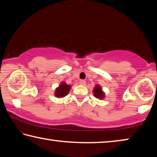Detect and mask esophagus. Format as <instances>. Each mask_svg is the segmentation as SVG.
Here are the masks:
<instances>
[{"mask_svg":"<svg viewBox=\"0 0 157 157\" xmlns=\"http://www.w3.org/2000/svg\"><path fill=\"white\" fill-rule=\"evenodd\" d=\"M79 84L81 85H85L86 84V81L84 80V79H81V80L79 81Z\"/></svg>","mask_w":157,"mask_h":157,"instance_id":"1","label":"esophagus"}]
</instances>
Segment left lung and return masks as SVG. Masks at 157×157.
<instances>
[{"label": "left lung", "instance_id": "left-lung-1", "mask_svg": "<svg viewBox=\"0 0 157 157\" xmlns=\"http://www.w3.org/2000/svg\"><path fill=\"white\" fill-rule=\"evenodd\" d=\"M93 92H94V96L96 98H98V99L102 100L105 98V93L103 92L102 88H101L100 86H99V85H97V86H95Z\"/></svg>", "mask_w": 157, "mask_h": 157}]
</instances>
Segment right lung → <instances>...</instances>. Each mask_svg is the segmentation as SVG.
<instances>
[{"instance_id": "right-lung-1", "label": "right lung", "mask_w": 157, "mask_h": 157, "mask_svg": "<svg viewBox=\"0 0 157 157\" xmlns=\"http://www.w3.org/2000/svg\"><path fill=\"white\" fill-rule=\"evenodd\" d=\"M71 89V85H68L65 82H62L55 89V95L57 98H63L68 94Z\"/></svg>"}]
</instances>
